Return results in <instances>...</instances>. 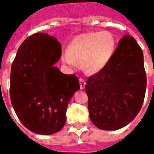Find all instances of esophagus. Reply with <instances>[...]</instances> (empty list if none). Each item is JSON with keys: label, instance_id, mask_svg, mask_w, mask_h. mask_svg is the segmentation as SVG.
Instances as JSON below:
<instances>
[{"label": "esophagus", "instance_id": "34e87169", "mask_svg": "<svg viewBox=\"0 0 154 154\" xmlns=\"http://www.w3.org/2000/svg\"><path fill=\"white\" fill-rule=\"evenodd\" d=\"M79 86H80L81 89H84L85 85H86V81L85 79H83V78H79Z\"/></svg>", "mask_w": 154, "mask_h": 154}]
</instances>
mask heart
<instances>
[{
	"instance_id": "obj_1",
	"label": "heart",
	"mask_w": 154,
	"mask_h": 154,
	"mask_svg": "<svg viewBox=\"0 0 154 154\" xmlns=\"http://www.w3.org/2000/svg\"><path fill=\"white\" fill-rule=\"evenodd\" d=\"M112 34L105 32H88L77 35L67 48L63 60L72 67L82 63L85 71L95 73L104 68L115 50Z\"/></svg>"
}]
</instances>
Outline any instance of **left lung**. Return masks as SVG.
I'll return each mask as SVG.
<instances>
[{
  "mask_svg": "<svg viewBox=\"0 0 154 154\" xmlns=\"http://www.w3.org/2000/svg\"><path fill=\"white\" fill-rule=\"evenodd\" d=\"M146 83L142 50L134 38L124 35L106 67L87 80L92 122L105 130L130 123L142 106Z\"/></svg>",
  "mask_w": 154,
  "mask_h": 154,
  "instance_id": "8db88e82",
  "label": "left lung"
}]
</instances>
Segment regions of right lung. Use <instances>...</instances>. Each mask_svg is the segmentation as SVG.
<instances>
[{
  "label": "right lung",
  "mask_w": 154,
  "mask_h": 154,
  "mask_svg": "<svg viewBox=\"0 0 154 154\" xmlns=\"http://www.w3.org/2000/svg\"><path fill=\"white\" fill-rule=\"evenodd\" d=\"M61 52L56 38L35 33L20 46L11 67L13 109L21 123L38 134H52L63 127L67 105L79 89L75 75H65L54 66Z\"/></svg>",
  "instance_id": "add662e5"
}]
</instances>
